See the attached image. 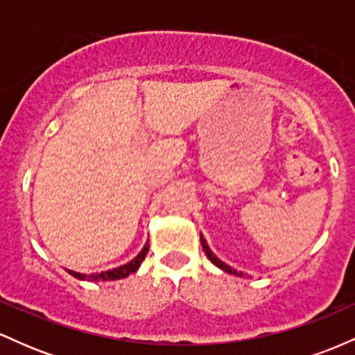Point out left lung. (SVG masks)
<instances>
[{
    "instance_id": "obj_1",
    "label": "left lung",
    "mask_w": 355,
    "mask_h": 355,
    "mask_svg": "<svg viewBox=\"0 0 355 355\" xmlns=\"http://www.w3.org/2000/svg\"><path fill=\"white\" fill-rule=\"evenodd\" d=\"M200 242H202V247H203V252H205V255L209 257V260L211 263H214V266H217L218 268H222L223 272H227V274H232V275H237V277H245L243 275V272H239V270H235V268H232L230 266H227L225 262H222V260L218 259L217 255L214 254V252L210 250V247H209V243H207V240L203 239V235L200 234Z\"/></svg>"
}]
</instances>
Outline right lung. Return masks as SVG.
I'll list each match as a JSON object with an SVG mask.
<instances>
[{
    "label": "right lung",
    "mask_w": 355,
    "mask_h": 355,
    "mask_svg": "<svg viewBox=\"0 0 355 355\" xmlns=\"http://www.w3.org/2000/svg\"><path fill=\"white\" fill-rule=\"evenodd\" d=\"M148 242L145 243V247L141 248V252L138 254L135 259L130 260L128 263H125V266H120L116 268H112V270H107V272H100V274H80V272H75V270H67L68 274L75 277V279H80V280H88V282H108V280H118V279H125V277H128L130 274H133V272L138 270V267L141 266V262L145 260V255L146 252H148Z\"/></svg>",
    "instance_id": "1"
}]
</instances>
